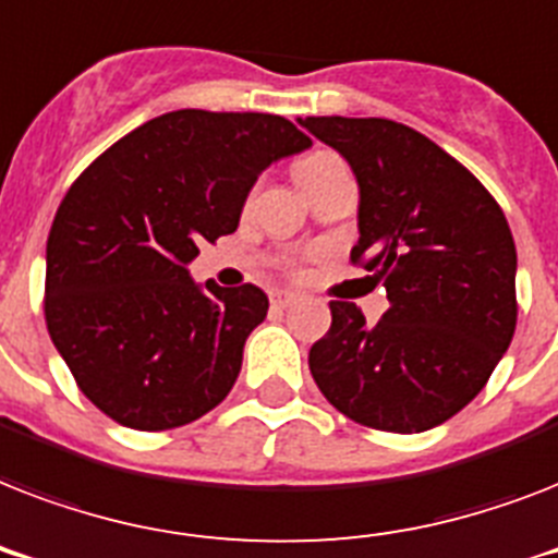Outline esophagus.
<instances>
[{
	"instance_id": "1",
	"label": "esophagus",
	"mask_w": 558,
	"mask_h": 558,
	"mask_svg": "<svg viewBox=\"0 0 558 558\" xmlns=\"http://www.w3.org/2000/svg\"><path fill=\"white\" fill-rule=\"evenodd\" d=\"M295 301H298L295 292H283V289L271 292V306H275V310H287V306H292Z\"/></svg>"
}]
</instances>
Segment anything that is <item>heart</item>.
<instances>
[{"mask_svg": "<svg viewBox=\"0 0 558 558\" xmlns=\"http://www.w3.org/2000/svg\"><path fill=\"white\" fill-rule=\"evenodd\" d=\"M344 168L341 165V159L336 156V153H327V150H315V153H306L304 159L295 161V179L298 185L304 187L310 185V182H315V179L327 177V173H332V170Z\"/></svg>", "mask_w": 558, "mask_h": 558, "instance_id": "1", "label": "heart"}]
</instances>
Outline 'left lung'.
Wrapping results in <instances>:
<instances>
[{"label": "left lung", "instance_id": "obj_1", "mask_svg": "<svg viewBox=\"0 0 558 558\" xmlns=\"http://www.w3.org/2000/svg\"><path fill=\"white\" fill-rule=\"evenodd\" d=\"M350 161L359 243L350 260L388 292L376 324L330 301L310 350L315 385L379 432L446 423L484 390L515 332V243L501 205L432 138L388 118H298Z\"/></svg>", "mask_w": 558, "mask_h": 558}]
</instances>
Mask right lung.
Returning <instances> with one entry per match:
<instances>
[{"label":"right lung","instance_id":"obj_1","mask_svg":"<svg viewBox=\"0 0 558 558\" xmlns=\"http://www.w3.org/2000/svg\"><path fill=\"white\" fill-rule=\"evenodd\" d=\"M269 112L177 109L100 153L46 245V324L92 405L138 432L179 428L234 388L269 298L193 283L199 243L236 231L271 161L310 147Z\"/></svg>","mask_w":558,"mask_h":558}]
</instances>
